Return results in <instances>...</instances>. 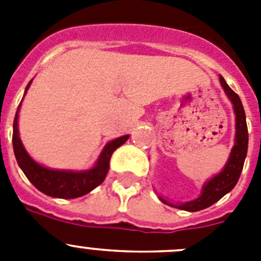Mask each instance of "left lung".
<instances>
[{"label": "left lung", "instance_id": "1", "mask_svg": "<svg viewBox=\"0 0 261 261\" xmlns=\"http://www.w3.org/2000/svg\"><path fill=\"white\" fill-rule=\"evenodd\" d=\"M220 82L223 91H225L229 100L231 102L235 115L234 146H232L231 151H230L229 159H227L226 165L223 166V168L218 174L214 175L209 180L205 181L199 197H196V199L191 200V201L174 204V202L168 201L165 197L158 195L159 200L163 204L181 209V211L199 212L205 208H209L214 202L222 199L223 196L226 193H229L234 188L235 184L238 183L241 172L243 170L244 159L247 156L248 149V130L247 123H246V114H244V108L241 102V98L238 96V94H235L230 89L229 85L226 84V81L223 80L222 75H220Z\"/></svg>", "mask_w": 261, "mask_h": 261}]
</instances>
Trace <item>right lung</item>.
<instances>
[{
  "mask_svg": "<svg viewBox=\"0 0 261 261\" xmlns=\"http://www.w3.org/2000/svg\"><path fill=\"white\" fill-rule=\"evenodd\" d=\"M31 82L32 80L30 81L24 90V95H26L29 87L31 86ZM20 106H22V102L18 107L13 124V149L15 159L27 179L40 192L50 196V197L75 199V197H81V196L91 192L99 184H102L107 176V172L110 170V159L114 151L129 138V135H125L106 144L93 167L87 168V170L74 171V170H56V168L45 167L31 158V155L27 153L20 141L19 129H18Z\"/></svg>",
  "mask_w": 261,
  "mask_h": 261,
  "instance_id": "obj_1",
  "label": "right lung"
}]
</instances>
